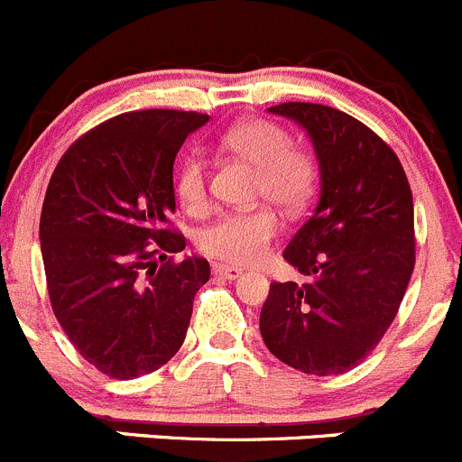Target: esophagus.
<instances>
[{"instance_id": "1", "label": "esophagus", "mask_w": 462, "mask_h": 462, "mask_svg": "<svg viewBox=\"0 0 462 462\" xmlns=\"http://www.w3.org/2000/svg\"><path fill=\"white\" fill-rule=\"evenodd\" d=\"M213 273L217 274V277H224V279H238V277H243V270L234 268V265H224V263H215L213 265Z\"/></svg>"}]
</instances>
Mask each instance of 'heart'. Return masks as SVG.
<instances>
[{"mask_svg":"<svg viewBox=\"0 0 462 462\" xmlns=\"http://www.w3.org/2000/svg\"><path fill=\"white\" fill-rule=\"evenodd\" d=\"M224 146L259 169V192L283 208H298L316 185L314 158L291 146L289 133L263 118L234 125L224 134ZM173 189L185 208L199 213L208 201L206 160L197 151L180 158L173 176ZM279 234V217L268 206L236 210L215 219L199 234V247L208 256L236 265L259 263Z\"/></svg>","mask_w":462,"mask_h":462,"instance_id":"1","label":"heart"}]
</instances>
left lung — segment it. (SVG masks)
<instances>
[{
	"label": "left lung",
	"mask_w": 462,
	"mask_h": 462,
	"mask_svg": "<svg viewBox=\"0 0 462 462\" xmlns=\"http://www.w3.org/2000/svg\"><path fill=\"white\" fill-rule=\"evenodd\" d=\"M268 112L307 130L320 197L283 252L309 282L270 283L261 337L302 374H346L399 314L414 270L412 192L394 151L350 114L316 103Z\"/></svg>",
	"instance_id": "1"
}]
</instances>
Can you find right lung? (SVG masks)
I'll return each instance as SVG.
<instances>
[{
    "label": "right lung",
    "mask_w": 462,
    "mask_h": 462,
    "mask_svg": "<svg viewBox=\"0 0 462 462\" xmlns=\"http://www.w3.org/2000/svg\"><path fill=\"white\" fill-rule=\"evenodd\" d=\"M208 116L142 109L88 130L59 160L41 213L52 311L78 353L105 375L133 380L183 346L206 259H171L185 238L173 160Z\"/></svg>",
    "instance_id": "obj_1"
}]
</instances>
